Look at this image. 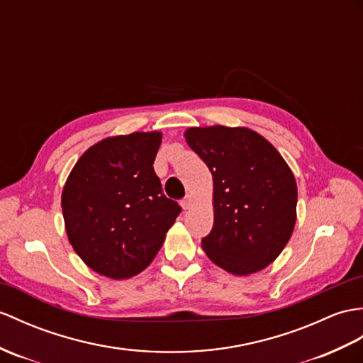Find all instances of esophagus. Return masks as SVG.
<instances>
[{"label":"esophagus","mask_w":363,"mask_h":363,"mask_svg":"<svg viewBox=\"0 0 363 363\" xmlns=\"http://www.w3.org/2000/svg\"><path fill=\"white\" fill-rule=\"evenodd\" d=\"M193 202H195V199H193V196H191V195H187V196H185V198L181 201V206H182L184 210H189V208H191Z\"/></svg>","instance_id":"34e87169"}]
</instances>
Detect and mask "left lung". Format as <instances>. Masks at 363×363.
<instances>
[{"label": "left lung", "instance_id": "obj_1", "mask_svg": "<svg viewBox=\"0 0 363 363\" xmlns=\"http://www.w3.org/2000/svg\"><path fill=\"white\" fill-rule=\"evenodd\" d=\"M184 138L213 178V229L202 238V250L232 275L263 271L296 227L297 182L291 167L247 126H190Z\"/></svg>", "mask_w": 363, "mask_h": 363}]
</instances>
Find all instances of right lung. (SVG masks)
I'll list each match as a JSON object with an SVG mask.
<instances>
[{
	"instance_id": "right-lung-1",
	"label": "right lung",
	"mask_w": 363,
	"mask_h": 363,
	"mask_svg": "<svg viewBox=\"0 0 363 363\" xmlns=\"http://www.w3.org/2000/svg\"><path fill=\"white\" fill-rule=\"evenodd\" d=\"M161 131L109 136L75 162L62 191L67 240L83 263L113 280L150 266L181 207L155 173Z\"/></svg>"
}]
</instances>
